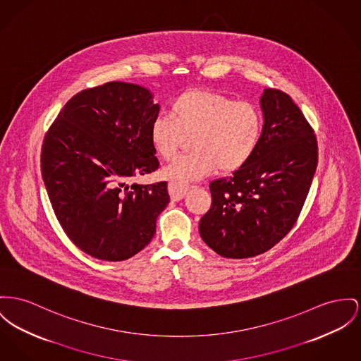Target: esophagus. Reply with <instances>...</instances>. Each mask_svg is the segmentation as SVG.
<instances>
[{"instance_id": "34e87169", "label": "esophagus", "mask_w": 361, "mask_h": 361, "mask_svg": "<svg viewBox=\"0 0 361 361\" xmlns=\"http://www.w3.org/2000/svg\"><path fill=\"white\" fill-rule=\"evenodd\" d=\"M189 190V185H185V183H175V182H171L169 185V192L171 198L173 201H179L182 200L186 192Z\"/></svg>"}]
</instances>
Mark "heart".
Masks as SVG:
<instances>
[{
  "mask_svg": "<svg viewBox=\"0 0 361 361\" xmlns=\"http://www.w3.org/2000/svg\"><path fill=\"white\" fill-rule=\"evenodd\" d=\"M169 115H157L149 134L156 153L164 160H172L185 137L190 135L192 152L164 169L175 183L200 179L217 169H242L260 142V112L249 102H234L211 90L192 89L179 94L169 106Z\"/></svg>",
  "mask_w": 361,
  "mask_h": 361,
  "instance_id": "obj_1",
  "label": "heart"
}]
</instances>
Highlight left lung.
Here are the masks:
<instances>
[{
  "label": "left lung",
  "mask_w": 361,
  "mask_h": 361,
  "mask_svg": "<svg viewBox=\"0 0 361 361\" xmlns=\"http://www.w3.org/2000/svg\"><path fill=\"white\" fill-rule=\"evenodd\" d=\"M263 131L252 159L209 185L200 235L217 255L247 259L282 240L300 215L317 166L312 127L291 97L264 89Z\"/></svg>",
  "instance_id": "1"
}]
</instances>
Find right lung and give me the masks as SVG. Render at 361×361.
I'll list each match as a JSON object with an SVG mask.
<instances>
[{
  "instance_id": "obj_1",
  "label": "right lung",
  "mask_w": 361,
  "mask_h": 361,
  "mask_svg": "<svg viewBox=\"0 0 361 361\" xmlns=\"http://www.w3.org/2000/svg\"><path fill=\"white\" fill-rule=\"evenodd\" d=\"M160 105L146 87L108 82L64 105L41 153L51 208L86 255L121 262L141 252L169 205L167 182L127 183L159 169L150 124Z\"/></svg>"
}]
</instances>
